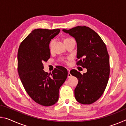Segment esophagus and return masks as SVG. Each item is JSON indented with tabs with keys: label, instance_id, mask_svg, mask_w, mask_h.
<instances>
[{
	"label": "esophagus",
	"instance_id": "34e87169",
	"mask_svg": "<svg viewBox=\"0 0 126 126\" xmlns=\"http://www.w3.org/2000/svg\"><path fill=\"white\" fill-rule=\"evenodd\" d=\"M67 70H68V77L69 78V77H71V73H69L70 70L68 69Z\"/></svg>",
	"mask_w": 126,
	"mask_h": 126
}]
</instances>
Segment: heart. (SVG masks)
Wrapping results in <instances>:
<instances>
[{
    "instance_id": "obj_1",
    "label": "heart",
    "mask_w": 126,
    "mask_h": 126,
    "mask_svg": "<svg viewBox=\"0 0 126 126\" xmlns=\"http://www.w3.org/2000/svg\"><path fill=\"white\" fill-rule=\"evenodd\" d=\"M73 39V38H71V37H67V38H65L64 40V42L67 41V40H70V39ZM53 43H54V40H52V41L50 42V44H49V47H50V49L52 48V46H53Z\"/></svg>"
}]
</instances>
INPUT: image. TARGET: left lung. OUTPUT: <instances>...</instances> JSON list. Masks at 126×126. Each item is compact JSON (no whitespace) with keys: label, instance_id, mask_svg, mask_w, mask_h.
Segmentation results:
<instances>
[{"label":"left lung","instance_id":"left-lung-1","mask_svg":"<svg viewBox=\"0 0 126 126\" xmlns=\"http://www.w3.org/2000/svg\"><path fill=\"white\" fill-rule=\"evenodd\" d=\"M63 31L75 38L77 58L79 59L77 64L87 69L83 74L75 69L70 71L79 80L74 89L76 99L83 104L93 103L103 94L109 79L110 57L106 44L100 36L88 27L77 26Z\"/></svg>","mask_w":126,"mask_h":126}]
</instances>
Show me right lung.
<instances>
[{
	"mask_svg": "<svg viewBox=\"0 0 126 126\" xmlns=\"http://www.w3.org/2000/svg\"><path fill=\"white\" fill-rule=\"evenodd\" d=\"M60 29H34L21 43L18 52V71L25 90L36 103L44 106L54 104L59 90L68 76L66 68L57 66L48 74L43 63L50 58L49 43Z\"/></svg>",
	"mask_w": 126,
	"mask_h": 126,
	"instance_id": "1",
	"label": "right lung"
}]
</instances>
